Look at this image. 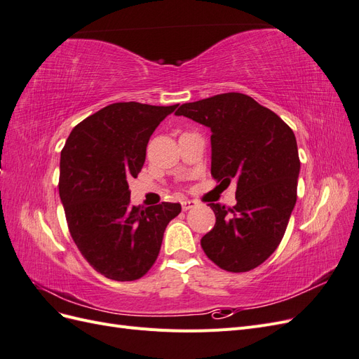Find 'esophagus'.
<instances>
[{
  "instance_id": "obj_1",
  "label": "esophagus",
  "mask_w": 359,
  "mask_h": 359,
  "mask_svg": "<svg viewBox=\"0 0 359 359\" xmlns=\"http://www.w3.org/2000/svg\"><path fill=\"white\" fill-rule=\"evenodd\" d=\"M196 205H198V202H196V201H191V199H186V201L181 202V206H182L184 211L191 210V208H194V206H196Z\"/></svg>"
}]
</instances>
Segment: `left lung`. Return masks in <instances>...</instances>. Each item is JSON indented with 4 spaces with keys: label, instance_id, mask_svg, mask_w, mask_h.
Segmentation results:
<instances>
[{
    "label": "left lung",
    "instance_id": "left-lung-1",
    "mask_svg": "<svg viewBox=\"0 0 359 359\" xmlns=\"http://www.w3.org/2000/svg\"><path fill=\"white\" fill-rule=\"evenodd\" d=\"M177 115L211 128V175L220 186L236 180V203H208L212 229L201 245L229 273L255 269L283 240L297 202L299 156L292 128L268 107L241 93L184 103Z\"/></svg>",
    "mask_w": 359,
    "mask_h": 359
}]
</instances>
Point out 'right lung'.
Listing matches in <instances>:
<instances>
[{
    "instance_id": "1",
    "label": "right lung",
    "mask_w": 359,
    "mask_h": 359,
    "mask_svg": "<svg viewBox=\"0 0 359 359\" xmlns=\"http://www.w3.org/2000/svg\"><path fill=\"white\" fill-rule=\"evenodd\" d=\"M119 102L76 126L61 151L60 198L74 244L102 276L116 281L144 277L158 256L180 203L130 205L128 180L144 166L148 140L177 109Z\"/></svg>"
}]
</instances>
